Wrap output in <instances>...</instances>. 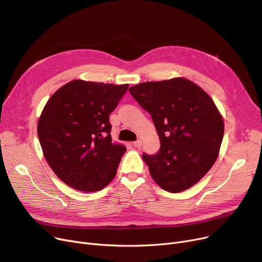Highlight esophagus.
Instances as JSON below:
<instances>
[{"label":"esophagus","mask_w":262,"mask_h":262,"mask_svg":"<svg viewBox=\"0 0 262 262\" xmlns=\"http://www.w3.org/2000/svg\"><path fill=\"white\" fill-rule=\"evenodd\" d=\"M141 144H142L141 140H137V141H135V142L133 143V145H134L135 147H140V146H141Z\"/></svg>","instance_id":"1"}]
</instances>
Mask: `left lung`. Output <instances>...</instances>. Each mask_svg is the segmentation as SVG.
<instances>
[{
  "instance_id": "8db88e82",
  "label": "left lung",
  "mask_w": 262,
  "mask_h": 262,
  "mask_svg": "<svg viewBox=\"0 0 262 262\" xmlns=\"http://www.w3.org/2000/svg\"><path fill=\"white\" fill-rule=\"evenodd\" d=\"M129 93L152 117L160 139L156 154L142 155L153 180L173 193L195 185L213 166L224 136L212 99L180 77L142 82Z\"/></svg>"
}]
</instances>
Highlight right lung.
Segmentation results:
<instances>
[{
    "instance_id": "right-lung-1",
    "label": "right lung",
    "mask_w": 262,
    "mask_h": 262,
    "mask_svg": "<svg viewBox=\"0 0 262 262\" xmlns=\"http://www.w3.org/2000/svg\"><path fill=\"white\" fill-rule=\"evenodd\" d=\"M128 85L75 79L55 92L38 121L43 155L60 180L79 191L105 188L126 147L112 140L109 115Z\"/></svg>"
}]
</instances>
